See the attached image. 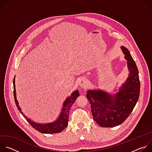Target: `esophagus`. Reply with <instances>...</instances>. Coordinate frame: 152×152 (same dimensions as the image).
I'll use <instances>...</instances> for the list:
<instances>
[{"label":"esophagus","instance_id":"1","mask_svg":"<svg viewBox=\"0 0 152 152\" xmlns=\"http://www.w3.org/2000/svg\"><path fill=\"white\" fill-rule=\"evenodd\" d=\"M79 86H80L81 88H85L86 86H88V80H86V78H84V77H82L79 80Z\"/></svg>","mask_w":152,"mask_h":152}]
</instances>
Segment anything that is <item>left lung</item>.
<instances>
[{"label":"left lung","instance_id":"8db88e82","mask_svg":"<svg viewBox=\"0 0 152 152\" xmlns=\"http://www.w3.org/2000/svg\"><path fill=\"white\" fill-rule=\"evenodd\" d=\"M121 49L130 73L119 91L113 96L100 90H89L86 95L94 120L103 127H114L124 121L132 112L140 96V81L136 63L125 47L122 46Z\"/></svg>","mask_w":152,"mask_h":152}]
</instances>
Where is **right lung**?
I'll return each instance as SVG.
<instances>
[{
    "instance_id": "right-lung-1",
    "label": "right lung",
    "mask_w": 152,
    "mask_h": 152,
    "mask_svg": "<svg viewBox=\"0 0 152 152\" xmlns=\"http://www.w3.org/2000/svg\"><path fill=\"white\" fill-rule=\"evenodd\" d=\"M13 86H14V97L15 102L17 106V109L20 111V113L23 115L28 122L31 125V126L35 129L37 131L40 132L42 134H56L62 132L63 130L67 126L68 121H69V112L70 110V107L73 103L75 102L76 98L79 96V91L77 90L73 92L71 96L68 97L66 101L64 102L63 104L62 111L61 113L59 118L54 122L48 124H37L34 121H31L29 118H27L26 116L21 111L20 107L19 106L18 101L16 97V91H15V77L13 79Z\"/></svg>"
}]
</instances>
